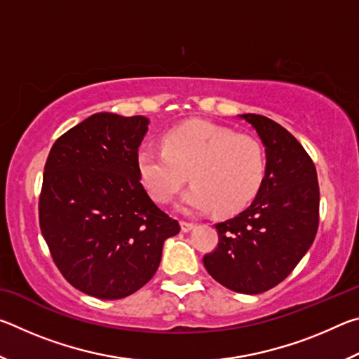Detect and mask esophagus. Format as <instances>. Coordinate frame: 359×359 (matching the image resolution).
Returning a JSON list of instances; mask_svg holds the SVG:
<instances>
[{
  "label": "esophagus",
  "instance_id": "obj_1",
  "mask_svg": "<svg viewBox=\"0 0 359 359\" xmlns=\"http://www.w3.org/2000/svg\"><path fill=\"white\" fill-rule=\"evenodd\" d=\"M180 228L184 233H188V231H191L194 228V223L193 222H187V220H182L180 222Z\"/></svg>",
  "mask_w": 359,
  "mask_h": 359
}]
</instances>
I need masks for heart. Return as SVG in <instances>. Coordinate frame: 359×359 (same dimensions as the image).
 <instances>
[{
  "mask_svg": "<svg viewBox=\"0 0 359 359\" xmlns=\"http://www.w3.org/2000/svg\"><path fill=\"white\" fill-rule=\"evenodd\" d=\"M137 168L150 196L172 201L190 172L185 210L233 214L252 201L266 175V154L258 139L208 121H190L163 136V149L144 147Z\"/></svg>",
  "mask_w": 359,
  "mask_h": 359,
  "instance_id": "1",
  "label": "heart"
}]
</instances>
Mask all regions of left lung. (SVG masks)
<instances>
[{
    "instance_id": "left-lung-1",
    "label": "left lung",
    "mask_w": 359,
    "mask_h": 359,
    "mask_svg": "<svg viewBox=\"0 0 359 359\" xmlns=\"http://www.w3.org/2000/svg\"><path fill=\"white\" fill-rule=\"evenodd\" d=\"M241 118L266 147V175L245 210L215 223L218 244L203 261L223 287L258 294L285 280L311 248L320 222V188L312 158L291 133L263 115Z\"/></svg>"
}]
</instances>
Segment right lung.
<instances>
[{
  "label": "right lung",
  "instance_id": "obj_1",
  "mask_svg": "<svg viewBox=\"0 0 359 359\" xmlns=\"http://www.w3.org/2000/svg\"><path fill=\"white\" fill-rule=\"evenodd\" d=\"M142 115L100 112L52 145L39 194V226L62 276L82 293L121 299L160 266L163 244L180 231L141 184Z\"/></svg>",
  "mask_w": 359,
  "mask_h": 359
}]
</instances>
